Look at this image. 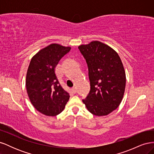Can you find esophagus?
Wrapping results in <instances>:
<instances>
[{"mask_svg": "<svg viewBox=\"0 0 154 154\" xmlns=\"http://www.w3.org/2000/svg\"><path fill=\"white\" fill-rule=\"evenodd\" d=\"M72 91L73 94H76V88L75 87H73L72 88Z\"/></svg>", "mask_w": 154, "mask_h": 154, "instance_id": "1", "label": "esophagus"}]
</instances>
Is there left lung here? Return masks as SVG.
Here are the masks:
<instances>
[{
    "label": "left lung",
    "mask_w": 154,
    "mask_h": 154,
    "mask_svg": "<svg viewBox=\"0 0 154 154\" xmlns=\"http://www.w3.org/2000/svg\"><path fill=\"white\" fill-rule=\"evenodd\" d=\"M78 49L87 63L91 84V91L82 101L91 114L108 115L118 108L124 95L126 75L122 60L116 51L99 41Z\"/></svg>",
    "instance_id": "1"
}]
</instances>
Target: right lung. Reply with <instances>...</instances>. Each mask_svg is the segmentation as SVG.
<instances>
[{
	"label": "right lung",
	"instance_id": "obj_1",
	"mask_svg": "<svg viewBox=\"0 0 154 154\" xmlns=\"http://www.w3.org/2000/svg\"><path fill=\"white\" fill-rule=\"evenodd\" d=\"M71 48L52 44L40 50L31 58L26 86L31 103L40 113L55 116L63 110L69 94L60 85L54 69Z\"/></svg>",
	"mask_w": 154,
	"mask_h": 154
}]
</instances>
